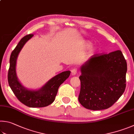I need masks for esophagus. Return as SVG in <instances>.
<instances>
[{
    "label": "esophagus",
    "mask_w": 134,
    "mask_h": 134,
    "mask_svg": "<svg viewBox=\"0 0 134 134\" xmlns=\"http://www.w3.org/2000/svg\"><path fill=\"white\" fill-rule=\"evenodd\" d=\"M77 72V70L76 69H73L72 70H71V74L72 75H76Z\"/></svg>",
    "instance_id": "34e87169"
}]
</instances>
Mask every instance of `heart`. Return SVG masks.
Segmentation results:
<instances>
[{
  "mask_svg": "<svg viewBox=\"0 0 134 134\" xmlns=\"http://www.w3.org/2000/svg\"><path fill=\"white\" fill-rule=\"evenodd\" d=\"M85 45H86V46L87 47H91V43H86V44H85Z\"/></svg>",
  "mask_w": 134,
  "mask_h": 134,
  "instance_id": "heart-1",
  "label": "heart"
}]
</instances>
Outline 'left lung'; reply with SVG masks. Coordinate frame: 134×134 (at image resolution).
<instances>
[{"label": "left lung", "instance_id": "obj_1", "mask_svg": "<svg viewBox=\"0 0 134 134\" xmlns=\"http://www.w3.org/2000/svg\"><path fill=\"white\" fill-rule=\"evenodd\" d=\"M80 71L79 101L86 108L107 109L125 91L127 64L120 50L92 56L81 65Z\"/></svg>", "mask_w": 134, "mask_h": 134}]
</instances>
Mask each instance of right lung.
I'll return each instance as SVG.
<instances>
[{"instance_id":"add662e5","label":"right lung","mask_w":134,"mask_h":134,"mask_svg":"<svg viewBox=\"0 0 134 134\" xmlns=\"http://www.w3.org/2000/svg\"><path fill=\"white\" fill-rule=\"evenodd\" d=\"M33 36L29 35L23 37L12 52L8 79L10 87L21 103L29 107L40 108L54 102L59 87L69 78L71 71H63L55 75L39 89H29L24 86L17 76V59L23 46Z\"/></svg>"}]
</instances>
